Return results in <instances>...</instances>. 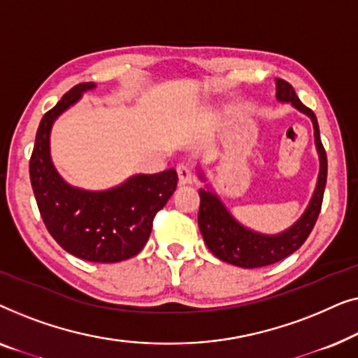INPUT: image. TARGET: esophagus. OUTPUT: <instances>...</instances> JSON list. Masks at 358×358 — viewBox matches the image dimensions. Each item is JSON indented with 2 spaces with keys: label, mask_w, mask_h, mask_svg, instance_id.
Masks as SVG:
<instances>
[{
  "label": "esophagus",
  "mask_w": 358,
  "mask_h": 358,
  "mask_svg": "<svg viewBox=\"0 0 358 358\" xmlns=\"http://www.w3.org/2000/svg\"><path fill=\"white\" fill-rule=\"evenodd\" d=\"M176 171H178L179 182L180 184H192L194 180H195V176L192 173V168H190L189 164L180 163V164H178V168H176Z\"/></svg>",
  "instance_id": "obj_1"
}]
</instances>
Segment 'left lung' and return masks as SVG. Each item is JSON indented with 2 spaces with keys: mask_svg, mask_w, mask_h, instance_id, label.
Returning a JSON list of instances; mask_svg holds the SVG:
<instances>
[{
  "mask_svg": "<svg viewBox=\"0 0 358 358\" xmlns=\"http://www.w3.org/2000/svg\"><path fill=\"white\" fill-rule=\"evenodd\" d=\"M277 99L283 102H292L293 107L306 114L315 127V141L317 153H320L321 169L317 185L306 212L301 218L288 228L287 231L275 236H266V234L254 233L251 229L244 228L234 220L224 205L220 202L217 195L208 190L200 189V208H199V228L202 233L203 241L210 251L222 261L233 264V266L244 268L266 267L285 259L300 249L306 238L315 228V223L320 217L322 197H324V187L327 179V156L322 146L320 136V125L317 119L310 107H306L298 99L295 90L290 83L285 80H277Z\"/></svg>",
  "mask_w": 358,
  "mask_h": 358,
  "instance_id": "1",
  "label": "left lung"
}]
</instances>
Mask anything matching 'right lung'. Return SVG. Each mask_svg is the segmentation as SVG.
Returning a JSON list of instances; mask_svg holds the SVG:
<instances>
[{
    "label": "right lung",
    "instance_id": "right-lung-1",
    "mask_svg": "<svg viewBox=\"0 0 358 358\" xmlns=\"http://www.w3.org/2000/svg\"><path fill=\"white\" fill-rule=\"evenodd\" d=\"M92 87V83H80L42 117L29 174L43 223L65 251L83 261L120 262L143 249L156 213L173 195L179 179L174 169H168L134 176L115 189L90 192L71 187L58 176L48 146L52 124Z\"/></svg>",
    "mask_w": 358,
    "mask_h": 358
}]
</instances>
